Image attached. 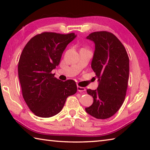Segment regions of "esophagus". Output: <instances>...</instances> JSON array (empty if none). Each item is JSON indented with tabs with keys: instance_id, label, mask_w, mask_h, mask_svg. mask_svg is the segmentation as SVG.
Returning <instances> with one entry per match:
<instances>
[{
	"instance_id": "34e87169",
	"label": "esophagus",
	"mask_w": 150,
	"mask_h": 150,
	"mask_svg": "<svg viewBox=\"0 0 150 150\" xmlns=\"http://www.w3.org/2000/svg\"><path fill=\"white\" fill-rule=\"evenodd\" d=\"M85 87H79V86H77V91L79 92H83V91H85Z\"/></svg>"
}]
</instances>
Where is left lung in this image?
<instances>
[{"label":"left lung","instance_id":"left-lung-1","mask_svg":"<svg viewBox=\"0 0 150 150\" xmlns=\"http://www.w3.org/2000/svg\"><path fill=\"white\" fill-rule=\"evenodd\" d=\"M95 44L91 67L98 78L96 90L87 89L93 103L85 110L97 119L112 116L122 105L129 79V57L125 47L115 35L95 32L87 37Z\"/></svg>","mask_w":150,"mask_h":150}]
</instances>
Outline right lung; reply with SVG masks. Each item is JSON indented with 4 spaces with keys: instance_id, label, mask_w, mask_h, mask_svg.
I'll use <instances>...</instances> for the list:
<instances>
[{
    "instance_id": "add662e5",
    "label": "right lung",
    "mask_w": 150,
    "mask_h": 150,
    "mask_svg": "<svg viewBox=\"0 0 150 150\" xmlns=\"http://www.w3.org/2000/svg\"><path fill=\"white\" fill-rule=\"evenodd\" d=\"M76 36L75 33L43 32L30 39L22 50L18 66L22 96L30 110L39 117L56 115L68 96L77 92L74 81H62L52 73Z\"/></svg>"
}]
</instances>
